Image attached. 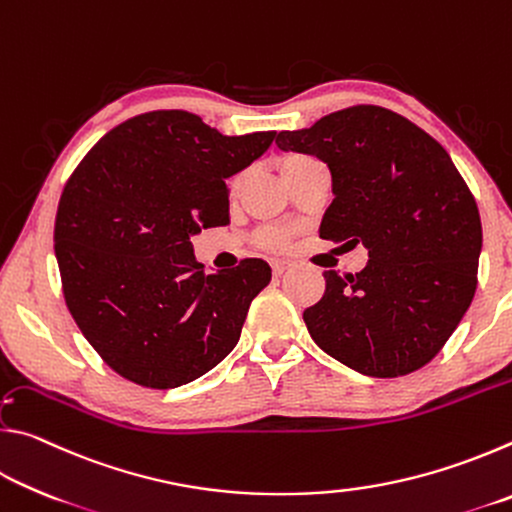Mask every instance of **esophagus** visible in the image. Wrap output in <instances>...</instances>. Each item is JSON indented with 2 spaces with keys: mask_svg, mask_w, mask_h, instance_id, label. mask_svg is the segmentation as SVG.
Listing matches in <instances>:
<instances>
[{
  "mask_svg": "<svg viewBox=\"0 0 512 512\" xmlns=\"http://www.w3.org/2000/svg\"><path fill=\"white\" fill-rule=\"evenodd\" d=\"M271 268H273V275H282L289 268V262H282V259H273Z\"/></svg>",
  "mask_w": 512,
  "mask_h": 512,
  "instance_id": "esophagus-1",
  "label": "esophagus"
}]
</instances>
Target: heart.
I'll list each match as a JSON object with an SVG mask.
<instances>
[{"mask_svg":"<svg viewBox=\"0 0 512 512\" xmlns=\"http://www.w3.org/2000/svg\"><path fill=\"white\" fill-rule=\"evenodd\" d=\"M298 160H302V155H291V158H287V160H284V162L280 164V171H282L284 167H289V164L298 162ZM284 241H287V235H284V232L273 230V232H268V235H266V244H268V246H282Z\"/></svg>","mask_w":512,"mask_h":512,"instance_id":"1","label":"heart"}]
</instances>
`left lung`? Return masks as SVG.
<instances>
[{
    "mask_svg": "<svg viewBox=\"0 0 512 512\" xmlns=\"http://www.w3.org/2000/svg\"><path fill=\"white\" fill-rule=\"evenodd\" d=\"M275 144L332 173L320 239L368 250L357 275L325 271V296L302 314L311 339L368 377L422 368L470 307L483 246L479 207L449 153L379 106L332 112Z\"/></svg>",
    "mask_w": 512,
    "mask_h": 512,
    "instance_id": "left-lung-1",
    "label": "left lung"
}]
</instances>
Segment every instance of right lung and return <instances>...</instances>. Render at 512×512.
<instances>
[{
    "instance_id": "obj_1",
    "label": "right lung",
    "mask_w": 512,
    "mask_h": 512,
    "mask_svg": "<svg viewBox=\"0 0 512 512\" xmlns=\"http://www.w3.org/2000/svg\"><path fill=\"white\" fill-rule=\"evenodd\" d=\"M275 131L223 135L185 110L112 128L67 180L56 259L69 314L101 359L146 388L205 375L235 348L264 259L203 275L192 237L230 223L228 180Z\"/></svg>"
}]
</instances>
